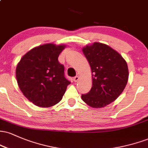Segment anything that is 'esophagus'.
Here are the masks:
<instances>
[{
	"instance_id": "esophagus-1",
	"label": "esophagus",
	"mask_w": 148,
	"mask_h": 148,
	"mask_svg": "<svg viewBox=\"0 0 148 148\" xmlns=\"http://www.w3.org/2000/svg\"><path fill=\"white\" fill-rule=\"evenodd\" d=\"M79 76H74V81H75V82H76V81H79Z\"/></svg>"
}]
</instances>
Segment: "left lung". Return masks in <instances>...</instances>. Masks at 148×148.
I'll use <instances>...</instances> for the list:
<instances>
[{
  "mask_svg": "<svg viewBox=\"0 0 148 148\" xmlns=\"http://www.w3.org/2000/svg\"><path fill=\"white\" fill-rule=\"evenodd\" d=\"M92 73L90 90L81 95L90 106L101 108L115 101L123 92L129 77L126 61L114 49L95 42L83 49Z\"/></svg>",
  "mask_w": 148,
  "mask_h": 148,
  "instance_id": "1",
  "label": "left lung"
}]
</instances>
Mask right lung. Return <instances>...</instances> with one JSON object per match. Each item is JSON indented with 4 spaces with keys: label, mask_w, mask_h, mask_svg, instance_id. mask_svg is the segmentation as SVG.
I'll return each mask as SVG.
<instances>
[{
    "label": "right lung",
    "mask_w": 148,
    "mask_h": 148,
    "mask_svg": "<svg viewBox=\"0 0 148 148\" xmlns=\"http://www.w3.org/2000/svg\"><path fill=\"white\" fill-rule=\"evenodd\" d=\"M64 45L47 44L25 53L17 64L16 77L24 96L40 107H50L62 99L70 81L58 56Z\"/></svg>",
    "instance_id": "right-lung-1"
}]
</instances>
